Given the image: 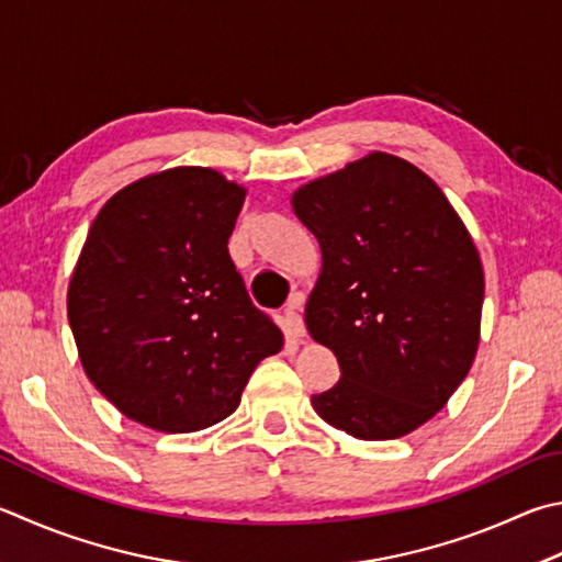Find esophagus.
<instances>
[{
	"label": "esophagus",
	"mask_w": 562,
	"mask_h": 562,
	"mask_svg": "<svg viewBox=\"0 0 562 562\" xmlns=\"http://www.w3.org/2000/svg\"><path fill=\"white\" fill-rule=\"evenodd\" d=\"M300 310H302V297L294 294V297L290 300V307L284 310V326H288V331H290V336H294V339H304V336H307Z\"/></svg>",
	"instance_id": "34e87169"
}]
</instances>
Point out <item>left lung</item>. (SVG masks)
<instances>
[{
  "mask_svg": "<svg viewBox=\"0 0 562 562\" xmlns=\"http://www.w3.org/2000/svg\"><path fill=\"white\" fill-rule=\"evenodd\" d=\"M322 250L304 322L341 379L314 413L356 440H395L442 411L479 349L484 268L442 189L371 151L292 191Z\"/></svg>",
  "mask_w": 562,
  "mask_h": 562,
  "instance_id": "8db88e82",
  "label": "left lung"
}]
</instances>
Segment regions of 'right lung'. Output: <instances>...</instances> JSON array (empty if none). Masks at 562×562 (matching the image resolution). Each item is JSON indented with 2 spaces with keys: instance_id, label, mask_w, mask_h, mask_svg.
<instances>
[{
  "instance_id": "right-lung-1",
  "label": "right lung",
  "mask_w": 562,
  "mask_h": 562,
  "mask_svg": "<svg viewBox=\"0 0 562 562\" xmlns=\"http://www.w3.org/2000/svg\"><path fill=\"white\" fill-rule=\"evenodd\" d=\"M248 189L211 167L155 171L105 201L68 282L83 371L149 430L226 420L284 336L228 255Z\"/></svg>"
}]
</instances>
